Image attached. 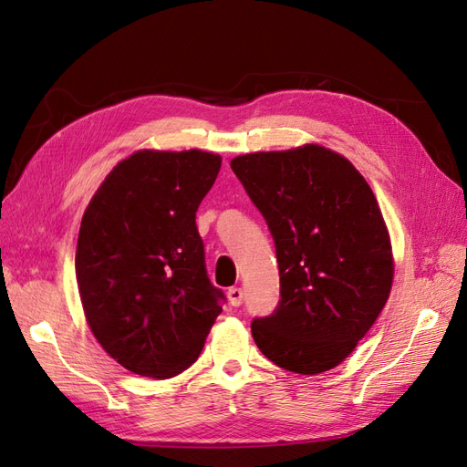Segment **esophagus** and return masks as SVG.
I'll list each match as a JSON object with an SVG mask.
<instances>
[{"label":"esophagus","instance_id":"34e87169","mask_svg":"<svg viewBox=\"0 0 467 467\" xmlns=\"http://www.w3.org/2000/svg\"><path fill=\"white\" fill-rule=\"evenodd\" d=\"M228 300L234 307H239L244 304V290L242 288H230L228 290Z\"/></svg>","mask_w":467,"mask_h":467}]
</instances>
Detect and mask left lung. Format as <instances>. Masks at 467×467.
<instances>
[{"mask_svg": "<svg viewBox=\"0 0 467 467\" xmlns=\"http://www.w3.org/2000/svg\"><path fill=\"white\" fill-rule=\"evenodd\" d=\"M232 169L275 239L280 300L255 317L263 355L296 374L341 364L384 309L393 280L386 222L368 182L317 144L237 155Z\"/></svg>", "mask_w": 467, "mask_h": 467, "instance_id": "8db88e82", "label": "left lung"}]
</instances>
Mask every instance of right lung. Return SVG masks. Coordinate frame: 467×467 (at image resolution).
<instances>
[{
  "mask_svg": "<svg viewBox=\"0 0 467 467\" xmlns=\"http://www.w3.org/2000/svg\"><path fill=\"white\" fill-rule=\"evenodd\" d=\"M216 153L142 150L122 160L81 218L76 251L89 327L126 370L171 378L199 358L225 296L212 286L196 210Z\"/></svg>",
  "mask_w": 467,
  "mask_h": 467,
  "instance_id": "obj_1",
  "label": "right lung"
}]
</instances>
